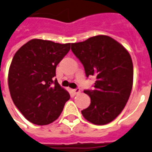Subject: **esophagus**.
Returning <instances> with one entry per match:
<instances>
[{
	"instance_id": "obj_1",
	"label": "esophagus",
	"mask_w": 152,
	"mask_h": 152,
	"mask_svg": "<svg viewBox=\"0 0 152 152\" xmlns=\"http://www.w3.org/2000/svg\"><path fill=\"white\" fill-rule=\"evenodd\" d=\"M80 91H81V90H80V88H77L74 89V92H75V94L80 93Z\"/></svg>"
}]
</instances>
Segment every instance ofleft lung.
<instances>
[{
  "label": "left lung",
  "instance_id": "1",
  "mask_svg": "<svg viewBox=\"0 0 152 152\" xmlns=\"http://www.w3.org/2000/svg\"><path fill=\"white\" fill-rule=\"evenodd\" d=\"M71 50L83 64L86 77H96L95 88L84 91L91 98V104L81 113L96 125L112 122L122 112L132 90L130 53L120 42L104 35L71 43Z\"/></svg>",
  "mask_w": 152,
  "mask_h": 152
}]
</instances>
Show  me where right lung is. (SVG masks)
I'll list each match as a JSON object with an SVG mask.
<instances>
[{"label": "right lung", "mask_w": 152, "mask_h": 152, "mask_svg": "<svg viewBox=\"0 0 152 152\" xmlns=\"http://www.w3.org/2000/svg\"><path fill=\"white\" fill-rule=\"evenodd\" d=\"M71 49L33 39L15 53L8 71V87L14 104L29 122L47 125L58 118L70 95L57 82L56 67Z\"/></svg>", "instance_id": "1"}]
</instances>
